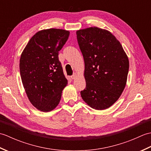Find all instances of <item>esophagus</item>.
Instances as JSON below:
<instances>
[{
  "instance_id": "34e87169",
  "label": "esophagus",
  "mask_w": 151,
  "mask_h": 151,
  "mask_svg": "<svg viewBox=\"0 0 151 151\" xmlns=\"http://www.w3.org/2000/svg\"><path fill=\"white\" fill-rule=\"evenodd\" d=\"M76 76H77V75H76V74H74L73 75H72L71 76H70V78H71L72 80H75L76 78Z\"/></svg>"
}]
</instances>
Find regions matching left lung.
<instances>
[{"label": "left lung", "instance_id": "obj_1", "mask_svg": "<svg viewBox=\"0 0 151 151\" xmlns=\"http://www.w3.org/2000/svg\"><path fill=\"white\" fill-rule=\"evenodd\" d=\"M76 37L85 63L86 86L81 97L91 108L105 110L124 90L129 58L119 41L106 30L88 28L76 31Z\"/></svg>", "mask_w": 151, "mask_h": 151}]
</instances>
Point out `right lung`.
<instances>
[{
	"instance_id": "add662e5",
	"label": "right lung",
	"mask_w": 151,
	"mask_h": 151,
	"mask_svg": "<svg viewBox=\"0 0 151 151\" xmlns=\"http://www.w3.org/2000/svg\"><path fill=\"white\" fill-rule=\"evenodd\" d=\"M69 32L56 28L37 32L32 37L20 58V74L27 97L42 111L54 110L67 84L59 51L68 40Z\"/></svg>"
}]
</instances>
